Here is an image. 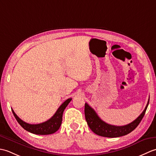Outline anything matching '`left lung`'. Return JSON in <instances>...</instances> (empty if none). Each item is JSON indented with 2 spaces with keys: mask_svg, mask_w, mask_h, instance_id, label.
I'll return each instance as SVG.
<instances>
[{
  "mask_svg": "<svg viewBox=\"0 0 156 156\" xmlns=\"http://www.w3.org/2000/svg\"><path fill=\"white\" fill-rule=\"evenodd\" d=\"M149 101L144 111L133 122L123 126H115L109 125L100 119L92 108L85 103L84 114L87 124L95 134L106 137H118L127 135L133 131L143 119L149 105Z\"/></svg>",
  "mask_w": 156,
  "mask_h": 156,
  "instance_id": "8db88e82",
  "label": "left lung"
}]
</instances>
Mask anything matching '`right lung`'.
I'll list each match as a JSON object with an SVG mask.
<instances>
[{
    "label": "right lung",
    "instance_id": "1",
    "mask_svg": "<svg viewBox=\"0 0 156 156\" xmlns=\"http://www.w3.org/2000/svg\"><path fill=\"white\" fill-rule=\"evenodd\" d=\"M72 101V98H68L65 102H63L60 107L58 108L57 111L51 118H50L47 121L41 122L39 124H29L27 122L22 121L17 115L15 114L14 111L12 109V112L14 115L16 120L19 123L21 127L25 129L26 131L30 132L31 133L36 135H49L54 133L60 127L62 116L64 109L67 107L69 102Z\"/></svg>",
    "mask_w": 156,
    "mask_h": 156
}]
</instances>
